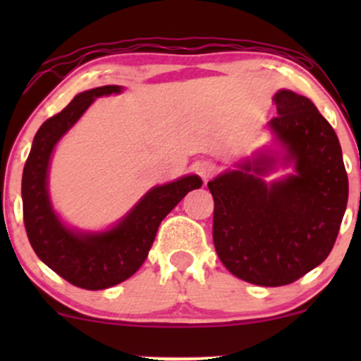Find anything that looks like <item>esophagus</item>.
<instances>
[{
  "mask_svg": "<svg viewBox=\"0 0 361 361\" xmlns=\"http://www.w3.org/2000/svg\"><path fill=\"white\" fill-rule=\"evenodd\" d=\"M215 169L217 168H215V164L210 163V161H202V163H198V166H197L198 175L202 176V180L204 181H209L210 178L215 175Z\"/></svg>",
  "mask_w": 361,
  "mask_h": 361,
  "instance_id": "esophagus-1",
  "label": "esophagus"
}]
</instances>
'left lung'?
I'll list each match as a JSON object with an SVG mask.
<instances>
[{"label":"left lung","instance_id":"8db88e82","mask_svg":"<svg viewBox=\"0 0 361 361\" xmlns=\"http://www.w3.org/2000/svg\"><path fill=\"white\" fill-rule=\"evenodd\" d=\"M273 146L209 181L214 244L233 275L261 287L299 280L329 256L348 204V176L336 132L309 98L273 97ZM294 171L279 180L263 176Z\"/></svg>","mask_w":361,"mask_h":361}]
</instances>
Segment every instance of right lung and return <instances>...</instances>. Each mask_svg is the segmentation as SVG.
I'll list each match as a JSON object with an SVG mask.
<instances>
[{
  "label": "right lung",
  "instance_id": "obj_1",
  "mask_svg": "<svg viewBox=\"0 0 361 361\" xmlns=\"http://www.w3.org/2000/svg\"><path fill=\"white\" fill-rule=\"evenodd\" d=\"M117 85L76 94L64 110L40 126L23 168V222L35 255L69 283L86 290L110 288L142 267L161 221L186 193L202 186L198 175L152 186L117 224L105 231L69 227L54 210L49 168L57 142L100 97L122 93Z\"/></svg>",
  "mask_w": 361,
  "mask_h": 361
}]
</instances>
